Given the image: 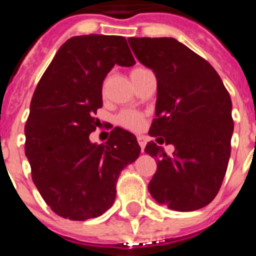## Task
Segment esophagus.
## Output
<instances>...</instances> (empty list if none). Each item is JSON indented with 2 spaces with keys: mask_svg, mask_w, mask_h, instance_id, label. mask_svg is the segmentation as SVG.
<instances>
[{
  "mask_svg": "<svg viewBox=\"0 0 256 256\" xmlns=\"http://www.w3.org/2000/svg\"><path fill=\"white\" fill-rule=\"evenodd\" d=\"M138 144H140V150H142V152H144V146H146V138L142 136H138Z\"/></svg>",
  "mask_w": 256,
  "mask_h": 256,
  "instance_id": "esophagus-1",
  "label": "esophagus"
}]
</instances>
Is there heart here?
I'll list each match as a JSON object with an SVG mask.
<instances>
[{"instance_id":"b5f03b06","label":"heart","mask_w":256,"mask_h":256,"mask_svg":"<svg viewBox=\"0 0 256 256\" xmlns=\"http://www.w3.org/2000/svg\"><path fill=\"white\" fill-rule=\"evenodd\" d=\"M140 70H144L142 68H136L132 72V74L138 73ZM118 124L120 126H124L126 128H130V130H140L142 128V124H144V116L138 114L136 112H130V110H126V112H122L118 116Z\"/></svg>"}]
</instances>
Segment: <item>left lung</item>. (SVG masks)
<instances>
[{"label":"left lung","instance_id":"obj_1","mask_svg":"<svg viewBox=\"0 0 256 256\" xmlns=\"http://www.w3.org/2000/svg\"><path fill=\"white\" fill-rule=\"evenodd\" d=\"M128 44L156 77V118L148 134L175 148L168 156L152 140L146 144L144 152L158 162L148 191L171 210L202 208L218 194L230 160V94L214 68L174 38L132 37Z\"/></svg>","mask_w":256,"mask_h":256}]
</instances>
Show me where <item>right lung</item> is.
<instances>
[{
	"label": "right lung",
	"mask_w": 256,
	"mask_h": 256,
	"mask_svg": "<svg viewBox=\"0 0 256 256\" xmlns=\"http://www.w3.org/2000/svg\"><path fill=\"white\" fill-rule=\"evenodd\" d=\"M136 64L126 38L77 36L58 49L38 82L25 124V154L40 194L70 220L96 218L112 206L120 171L140 156L136 136L110 132L104 144L88 136L100 124L102 84L114 65Z\"/></svg>",
	"instance_id": "1"
}]
</instances>
